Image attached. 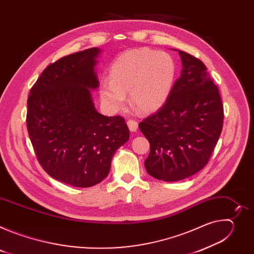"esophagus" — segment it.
Masks as SVG:
<instances>
[{"label": "esophagus", "instance_id": "obj_1", "mask_svg": "<svg viewBox=\"0 0 254 254\" xmlns=\"http://www.w3.org/2000/svg\"><path fill=\"white\" fill-rule=\"evenodd\" d=\"M127 127H128V128H129L130 131H136V129H137V127H138L137 122H135V121H133V120H129V121H127Z\"/></svg>", "mask_w": 254, "mask_h": 254}]
</instances>
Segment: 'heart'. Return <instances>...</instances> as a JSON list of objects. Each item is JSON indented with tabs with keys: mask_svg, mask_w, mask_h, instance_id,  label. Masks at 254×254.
<instances>
[{
	"mask_svg": "<svg viewBox=\"0 0 254 254\" xmlns=\"http://www.w3.org/2000/svg\"><path fill=\"white\" fill-rule=\"evenodd\" d=\"M177 67L166 52L150 48L131 49L116 58L110 68V80L101 82V101L112 112L129 103L142 114L159 111L167 102L176 80Z\"/></svg>",
	"mask_w": 254,
	"mask_h": 254,
	"instance_id": "1",
	"label": "heart"
}]
</instances>
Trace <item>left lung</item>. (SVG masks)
Segmentation results:
<instances>
[{"label":"left lung","mask_w":254,"mask_h":254,"mask_svg":"<svg viewBox=\"0 0 254 254\" xmlns=\"http://www.w3.org/2000/svg\"><path fill=\"white\" fill-rule=\"evenodd\" d=\"M181 76L167 102L138 127L150 142L149 175L176 182L201 171L219 139L224 120L219 89L198 58L179 51Z\"/></svg>","instance_id":"left-lung-1"}]
</instances>
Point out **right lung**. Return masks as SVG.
<instances>
[{"instance_id":"1","label":"right lung","mask_w":254,"mask_h":254,"mask_svg":"<svg viewBox=\"0 0 254 254\" xmlns=\"http://www.w3.org/2000/svg\"><path fill=\"white\" fill-rule=\"evenodd\" d=\"M100 50L90 48L48 65L30 90L27 128L44 171L70 186H94L108 175L116 151L129 138L124 118L105 117L90 89Z\"/></svg>"}]
</instances>
